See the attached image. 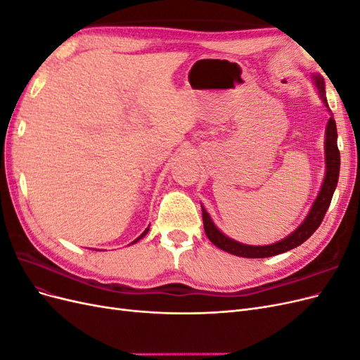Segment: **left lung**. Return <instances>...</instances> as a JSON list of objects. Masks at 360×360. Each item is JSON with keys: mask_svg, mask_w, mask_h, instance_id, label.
<instances>
[{"mask_svg": "<svg viewBox=\"0 0 360 360\" xmlns=\"http://www.w3.org/2000/svg\"><path fill=\"white\" fill-rule=\"evenodd\" d=\"M311 79L315 89H317V93L320 96V99L323 101L324 106L328 108V112L330 114V118L328 122V126H326V135H324V159H326V172H324V179L321 183V188L319 191L317 198H315L309 213L304 217L303 222L290 233L287 237L282 238V240L271 243V245H264V246H254V245H245L234 240V238H230L225 236L219 228H217L210 217V214L207 213L205 207L201 204V210H202V221H204V231L209 237V240L217 246L219 249L225 250L228 254H233L237 257H243V258H267V257H274L284 254L290 249L297 248L302 245L304 240L314 234V231L320 226L323 217L328 212L333 192L336 189L338 184V177H340V167H341V156H340V150H338V132H336V123L333 120V114L329 110V103L328 99H326V84L323 76L319 73H312Z\"/></svg>", "mask_w": 360, "mask_h": 360, "instance_id": "1", "label": "left lung"}]
</instances>
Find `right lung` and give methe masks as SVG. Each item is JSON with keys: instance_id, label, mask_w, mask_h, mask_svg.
<instances>
[{"instance_id": "add662e5", "label": "right lung", "mask_w": 360, "mask_h": 360, "mask_svg": "<svg viewBox=\"0 0 360 360\" xmlns=\"http://www.w3.org/2000/svg\"><path fill=\"white\" fill-rule=\"evenodd\" d=\"M148 230H150V226H147V228H146V230H144V233H143V234H141L139 237H136V238H135V240L132 242V245H134V243H136L138 240H141V238H143V237H144V236H146V234L148 233Z\"/></svg>"}]
</instances>
